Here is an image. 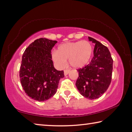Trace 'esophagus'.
Here are the masks:
<instances>
[{
  "mask_svg": "<svg viewBox=\"0 0 132 132\" xmlns=\"http://www.w3.org/2000/svg\"><path fill=\"white\" fill-rule=\"evenodd\" d=\"M69 71H70V70H68V69H65V70H64V75L66 76L68 75V73H69Z\"/></svg>",
  "mask_w": 132,
  "mask_h": 132,
  "instance_id": "1",
  "label": "esophagus"
}]
</instances>
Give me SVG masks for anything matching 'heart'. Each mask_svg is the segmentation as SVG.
Instances as JSON below:
<instances>
[{"mask_svg":"<svg viewBox=\"0 0 132 132\" xmlns=\"http://www.w3.org/2000/svg\"><path fill=\"white\" fill-rule=\"evenodd\" d=\"M93 46L90 42L80 41L66 42L58 47L57 51H53V61L60 68H63L69 60L73 68H82L87 64L93 54Z\"/></svg>","mask_w":132,"mask_h":132,"instance_id":"obj_1","label":"heart"}]
</instances>
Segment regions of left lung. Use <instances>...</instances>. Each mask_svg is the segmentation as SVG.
Returning <instances> with one entry per match:
<instances>
[{"instance_id": "left-lung-1", "label": "left lung", "mask_w": 132, "mask_h": 132, "mask_svg": "<svg viewBox=\"0 0 132 132\" xmlns=\"http://www.w3.org/2000/svg\"><path fill=\"white\" fill-rule=\"evenodd\" d=\"M88 39L95 44L94 56L88 64L77 69L76 86L82 96L94 100L101 97L111 84L113 59L106 46L93 38Z\"/></svg>"}]
</instances>
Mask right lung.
Instances as JSON below:
<instances>
[{
  "label": "right lung",
  "instance_id": "obj_1",
  "mask_svg": "<svg viewBox=\"0 0 132 132\" xmlns=\"http://www.w3.org/2000/svg\"><path fill=\"white\" fill-rule=\"evenodd\" d=\"M56 41L37 39L26 49L20 68V79L24 91L30 98L44 101L56 93L63 70L53 66L51 50Z\"/></svg>",
  "mask_w": 132,
  "mask_h": 132
}]
</instances>
